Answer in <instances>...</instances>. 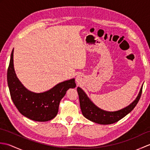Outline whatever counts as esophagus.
Masks as SVG:
<instances>
[{
	"label": "esophagus",
	"mask_w": 150,
	"mask_h": 150,
	"mask_svg": "<svg viewBox=\"0 0 150 150\" xmlns=\"http://www.w3.org/2000/svg\"><path fill=\"white\" fill-rule=\"evenodd\" d=\"M82 81V76L81 74L77 75V77H76V81H77V82H78V83H80Z\"/></svg>",
	"instance_id": "1"
}]
</instances>
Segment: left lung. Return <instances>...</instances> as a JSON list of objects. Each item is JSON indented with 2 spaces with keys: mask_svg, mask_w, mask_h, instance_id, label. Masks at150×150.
Returning a JSON list of instances; mask_svg holds the SVG:
<instances>
[{
  "mask_svg": "<svg viewBox=\"0 0 150 150\" xmlns=\"http://www.w3.org/2000/svg\"><path fill=\"white\" fill-rule=\"evenodd\" d=\"M142 91V86L135 100H133L128 106L118 111H108L97 107L80 87L77 88L80 106L83 116L92 122L104 125L117 122L131 112L138 103L141 96Z\"/></svg>",
  "mask_w": 150,
  "mask_h": 150,
  "instance_id": "left-lung-1",
  "label": "left lung"
}]
</instances>
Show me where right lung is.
Returning a JSON list of instances; mask_svg holds the SVG:
<instances>
[{"label": "right lung", "mask_w": 150, "mask_h": 150, "mask_svg": "<svg viewBox=\"0 0 150 150\" xmlns=\"http://www.w3.org/2000/svg\"><path fill=\"white\" fill-rule=\"evenodd\" d=\"M13 50L11 54L8 69L7 79L11 98L22 115L38 122L53 119L57 115L60 102L69 88L76 87L75 79L57 84L42 93L28 90L19 81L13 66Z\"/></svg>", "instance_id": "add662e5"}]
</instances>
